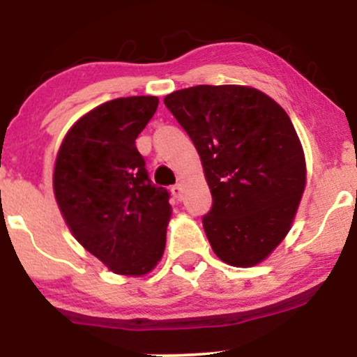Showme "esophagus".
<instances>
[{"label":"esophagus","mask_w":357,"mask_h":357,"mask_svg":"<svg viewBox=\"0 0 357 357\" xmlns=\"http://www.w3.org/2000/svg\"><path fill=\"white\" fill-rule=\"evenodd\" d=\"M171 192H173V196L176 199H178V202H181V199H183V186H181V184H179V183L174 184V186L171 188Z\"/></svg>","instance_id":"esophagus-1"}]
</instances>
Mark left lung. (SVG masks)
<instances>
[{"mask_svg": "<svg viewBox=\"0 0 357 357\" xmlns=\"http://www.w3.org/2000/svg\"><path fill=\"white\" fill-rule=\"evenodd\" d=\"M166 107L202 158L213 204L203 228L213 252L253 267L285 238L305 188V158L275 100L243 85H196Z\"/></svg>", "mask_w": 357, "mask_h": 357, "instance_id": "8db88e82", "label": "left lung"}]
</instances>
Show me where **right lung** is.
I'll list each match as a JSON object with an SVG mask.
<instances>
[{
    "label": "right lung",
    "mask_w": 357,
    "mask_h": 357,
    "mask_svg": "<svg viewBox=\"0 0 357 357\" xmlns=\"http://www.w3.org/2000/svg\"><path fill=\"white\" fill-rule=\"evenodd\" d=\"M158 97H121L73 124L53 171L56 203L77 241L112 272L144 275L161 260L169 192L149 179L136 139Z\"/></svg>",
    "instance_id": "obj_1"
}]
</instances>
